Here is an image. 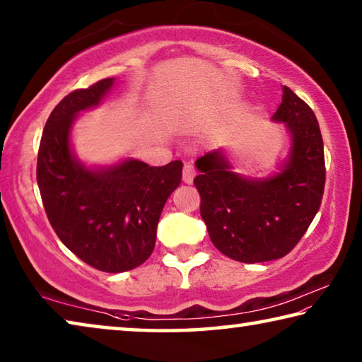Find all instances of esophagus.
Returning a JSON list of instances; mask_svg holds the SVG:
<instances>
[{
  "instance_id": "1",
  "label": "esophagus",
  "mask_w": 362,
  "mask_h": 362,
  "mask_svg": "<svg viewBox=\"0 0 362 362\" xmlns=\"http://www.w3.org/2000/svg\"><path fill=\"white\" fill-rule=\"evenodd\" d=\"M194 179V169L189 163H187L185 166H183V182L185 183H192Z\"/></svg>"
}]
</instances>
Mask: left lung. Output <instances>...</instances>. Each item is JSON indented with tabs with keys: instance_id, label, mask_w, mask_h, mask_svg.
<instances>
[{
	"instance_id": "8db88e82",
	"label": "left lung",
	"mask_w": 362,
	"mask_h": 362,
	"mask_svg": "<svg viewBox=\"0 0 362 362\" xmlns=\"http://www.w3.org/2000/svg\"><path fill=\"white\" fill-rule=\"evenodd\" d=\"M273 119L292 137L289 158L278 174L247 179L233 173L222 150L196 159L199 212L220 252L243 263L281 259L302 240L320 211L326 164L317 119L287 86Z\"/></svg>"
}]
</instances>
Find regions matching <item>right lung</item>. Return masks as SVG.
<instances>
[{
  "instance_id": "obj_1",
  "label": "right lung",
  "mask_w": 362,
  "mask_h": 362,
  "mask_svg": "<svg viewBox=\"0 0 362 362\" xmlns=\"http://www.w3.org/2000/svg\"><path fill=\"white\" fill-rule=\"evenodd\" d=\"M115 78L76 89L60 100L42 131L36 180L49 223L59 240L95 269L129 272L148 259L156 226L170 193L180 185L182 161L153 168L124 159L89 169L71 153L76 115L97 107Z\"/></svg>"
}]
</instances>
